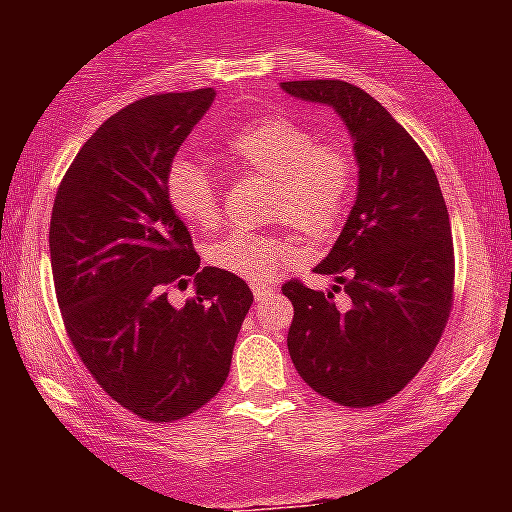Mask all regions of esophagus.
Returning <instances> with one entry per match:
<instances>
[{
  "instance_id": "1",
  "label": "esophagus",
  "mask_w": 512,
  "mask_h": 512,
  "mask_svg": "<svg viewBox=\"0 0 512 512\" xmlns=\"http://www.w3.org/2000/svg\"><path fill=\"white\" fill-rule=\"evenodd\" d=\"M253 297H256V300H264V297H269L271 292H274V287H271V284H253Z\"/></svg>"
}]
</instances>
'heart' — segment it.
Wrapping results in <instances>:
<instances>
[{
    "label": "heart",
    "instance_id": "1",
    "mask_svg": "<svg viewBox=\"0 0 512 512\" xmlns=\"http://www.w3.org/2000/svg\"><path fill=\"white\" fill-rule=\"evenodd\" d=\"M223 164L235 174L269 179V215L284 217L310 235H328L341 223L351 189L354 158L341 143L289 115H266L225 135L217 146ZM166 197L184 223L207 230L217 223V187L205 166L174 158L166 171ZM300 253V238L287 228L271 233H233L207 246V261L248 282L277 274Z\"/></svg>",
    "mask_w": 512,
    "mask_h": 512
}]
</instances>
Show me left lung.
<instances>
[{
  "label": "left lung",
  "mask_w": 512,
  "mask_h": 512,
  "mask_svg": "<svg viewBox=\"0 0 512 512\" xmlns=\"http://www.w3.org/2000/svg\"><path fill=\"white\" fill-rule=\"evenodd\" d=\"M287 94L328 104L346 122L359 164V192L336 246L315 266L336 279L315 292L282 287L295 318L287 348L318 395L372 408L423 369L454 302L449 210L431 161L400 122L364 89L338 79L284 81ZM349 295L335 307V292Z\"/></svg>",
  "instance_id": "1"
}]
</instances>
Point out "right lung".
Segmentation results:
<instances>
[{"mask_svg": "<svg viewBox=\"0 0 512 512\" xmlns=\"http://www.w3.org/2000/svg\"><path fill=\"white\" fill-rule=\"evenodd\" d=\"M215 89L153 94L115 112L81 146L51 215L63 325L97 384L151 423H174L220 392L253 295L235 274L200 269L166 171ZM195 277L184 308L165 297Z\"/></svg>", "mask_w": 512, "mask_h": 512, "instance_id": "add662e5", "label": "right lung"}]
</instances>
